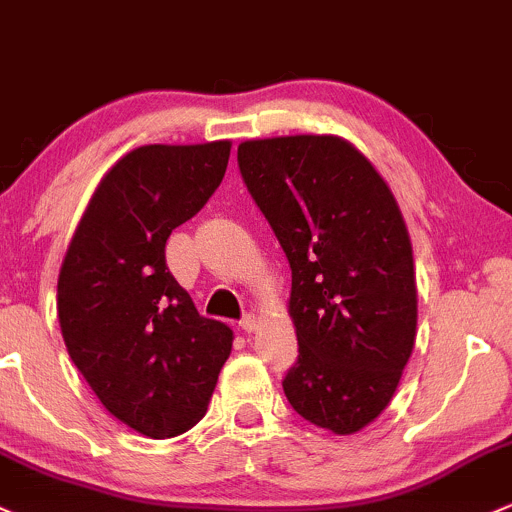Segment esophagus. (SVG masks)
Returning a JSON list of instances; mask_svg holds the SVG:
<instances>
[{"label":"esophagus","instance_id":"34e87169","mask_svg":"<svg viewBox=\"0 0 512 512\" xmlns=\"http://www.w3.org/2000/svg\"><path fill=\"white\" fill-rule=\"evenodd\" d=\"M257 325H260V320H257L255 313H245V316L240 318V328H243L245 333H252V330H257Z\"/></svg>","mask_w":512,"mask_h":512}]
</instances>
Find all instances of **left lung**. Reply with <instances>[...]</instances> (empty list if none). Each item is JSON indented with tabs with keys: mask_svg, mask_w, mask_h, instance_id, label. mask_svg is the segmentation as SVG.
I'll list each match as a JSON object with an SVG mask.
<instances>
[{
	"mask_svg": "<svg viewBox=\"0 0 512 512\" xmlns=\"http://www.w3.org/2000/svg\"><path fill=\"white\" fill-rule=\"evenodd\" d=\"M238 167L291 267L299 359L282 386L291 408L335 435L389 406L415 345L418 291L401 209L338 136L245 140Z\"/></svg>",
	"mask_w": 512,
	"mask_h": 512,
	"instance_id": "1",
	"label": "left lung"
}]
</instances>
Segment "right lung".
Instances as JSON below:
<instances>
[{
  "label": "right lung",
  "mask_w": 512,
  "mask_h": 512,
  "mask_svg": "<svg viewBox=\"0 0 512 512\" xmlns=\"http://www.w3.org/2000/svg\"><path fill=\"white\" fill-rule=\"evenodd\" d=\"M230 140L143 145L89 199L60 267L58 318L70 359L104 408L165 440L204 418L233 330L199 316L165 262L170 233L204 209Z\"/></svg>",
  "instance_id": "right-lung-1"
}]
</instances>
